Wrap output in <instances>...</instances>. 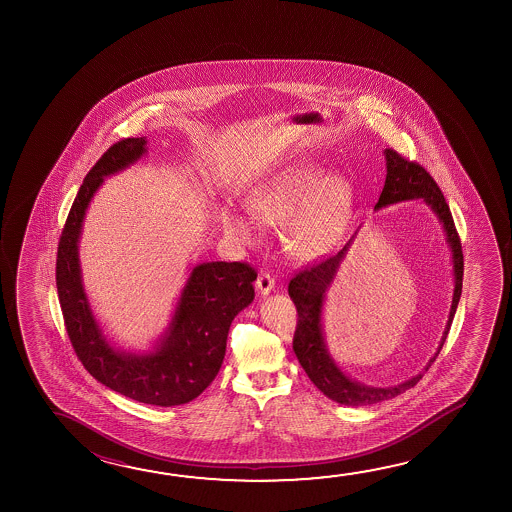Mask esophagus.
Here are the masks:
<instances>
[{
    "label": "esophagus",
    "instance_id": "34e87169",
    "mask_svg": "<svg viewBox=\"0 0 512 512\" xmlns=\"http://www.w3.org/2000/svg\"><path fill=\"white\" fill-rule=\"evenodd\" d=\"M255 287H257V291L260 294L271 293L273 291V287H275V278L271 277L269 273H260L259 277H257V282H255Z\"/></svg>",
    "mask_w": 512,
    "mask_h": 512
}]
</instances>
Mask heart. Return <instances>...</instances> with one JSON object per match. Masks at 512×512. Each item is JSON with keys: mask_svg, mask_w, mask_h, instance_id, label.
<instances>
[{"mask_svg": "<svg viewBox=\"0 0 512 512\" xmlns=\"http://www.w3.org/2000/svg\"><path fill=\"white\" fill-rule=\"evenodd\" d=\"M246 203L262 223L284 222L285 250L296 259L312 260L336 244L352 205V189L343 176H327L312 162H298L257 185ZM225 228L239 243H255L259 237L253 221L232 212L225 216Z\"/></svg>", "mask_w": 512, "mask_h": 512, "instance_id": "heart-1", "label": "heart"}]
</instances>
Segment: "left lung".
Masks as SVG:
<instances>
[{"instance_id":"obj_1","label":"left lung","mask_w":512,"mask_h":512,"mask_svg":"<svg viewBox=\"0 0 512 512\" xmlns=\"http://www.w3.org/2000/svg\"><path fill=\"white\" fill-rule=\"evenodd\" d=\"M384 155H386L387 166L386 184H384V189H382V194L378 198L375 209H382L387 205L405 202V200L423 198V202L434 210V214L441 221L444 234H446V243L450 244V250H452L453 278H455L452 309H450L448 323L444 328L437 353L430 359L427 368H425V371H427L432 366V362L436 361L437 355L443 348L446 336H448L450 327H452L455 310H457V305L461 300L462 275H464L461 239H459L457 228L453 223L450 207L444 200L443 193H441L439 185L436 184V180L430 176L427 169L419 166L418 162H414V160L405 159L398 151L391 150V148H387ZM355 235L346 243L343 250L334 257L319 260L316 264H312L310 268H305L300 273H296L289 282V296H291V300H293L296 310H298V325H296V332H294L293 350L296 357H298V361L302 364V368L305 369V373L312 380V384L334 402L341 403V405L361 407V405L384 402V400L405 393L407 389H411V387L418 384L421 377H423V373L405 380L403 384H398V386H364L361 382H355L352 378L346 377L328 353L325 337H323V325H321L325 293H327L328 287L336 277L337 269L341 266L346 253L350 250Z\"/></svg>"}]
</instances>
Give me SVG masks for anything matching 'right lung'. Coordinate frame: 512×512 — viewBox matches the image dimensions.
I'll use <instances>...</instances> for the list:
<instances>
[{
    "instance_id": "right-lung-1",
    "label": "right lung",
    "mask_w": 512,
    "mask_h": 512,
    "mask_svg": "<svg viewBox=\"0 0 512 512\" xmlns=\"http://www.w3.org/2000/svg\"><path fill=\"white\" fill-rule=\"evenodd\" d=\"M146 143V137H128L112 144L87 173L62 228L55 275L69 341L84 368L103 386L135 402L171 407L200 396L218 375L230 325L255 298L257 271L244 262L194 266L155 352L137 355L110 346L84 291L78 239L85 210L103 178L141 159Z\"/></svg>"
}]
</instances>
